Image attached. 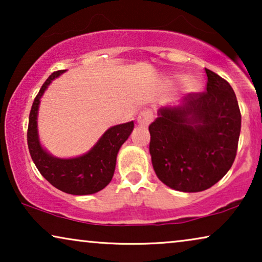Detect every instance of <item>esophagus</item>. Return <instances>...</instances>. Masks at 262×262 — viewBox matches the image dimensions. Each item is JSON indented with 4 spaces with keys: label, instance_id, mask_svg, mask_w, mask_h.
Segmentation results:
<instances>
[{
    "label": "esophagus",
    "instance_id": "1",
    "mask_svg": "<svg viewBox=\"0 0 262 262\" xmlns=\"http://www.w3.org/2000/svg\"><path fill=\"white\" fill-rule=\"evenodd\" d=\"M152 120H154V111L151 108L143 110L142 112L138 114L137 121L141 126H148Z\"/></svg>",
    "mask_w": 262,
    "mask_h": 262
}]
</instances>
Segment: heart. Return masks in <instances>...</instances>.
<instances>
[{"label":"heart","instance_id":"1","mask_svg":"<svg viewBox=\"0 0 262 262\" xmlns=\"http://www.w3.org/2000/svg\"><path fill=\"white\" fill-rule=\"evenodd\" d=\"M182 81V76H180V75H177V76H174V82H177V83H179V82ZM199 85V82L198 80H195V78H191V80H188V83H187V87L189 89H196L198 88Z\"/></svg>","mask_w":262,"mask_h":262}]
</instances>
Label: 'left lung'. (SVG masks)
<instances>
[{
    "label": "left lung",
    "mask_w": 262,
    "mask_h": 262,
    "mask_svg": "<svg viewBox=\"0 0 262 262\" xmlns=\"http://www.w3.org/2000/svg\"><path fill=\"white\" fill-rule=\"evenodd\" d=\"M205 71L206 92L188 94L178 106L161 107L149 126L154 170L164 185L181 192H202L217 184L237 151V99L224 78Z\"/></svg>",
    "instance_id": "8db88e82"
}]
</instances>
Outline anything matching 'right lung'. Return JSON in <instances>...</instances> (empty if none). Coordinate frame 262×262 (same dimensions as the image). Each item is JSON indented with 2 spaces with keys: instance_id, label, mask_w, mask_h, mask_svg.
<instances>
[{
  "instance_id": "1",
  "label": "right lung",
  "mask_w": 262,
  "mask_h": 262,
  "mask_svg": "<svg viewBox=\"0 0 262 262\" xmlns=\"http://www.w3.org/2000/svg\"><path fill=\"white\" fill-rule=\"evenodd\" d=\"M66 70L55 71L41 85L32 105L28 120L27 143L32 160L40 174L59 191L87 195L101 191L112 180L120 146L130 137L134 121L110 127L93 148L83 155L59 159L42 148L38 134V111L40 99L51 82Z\"/></svg>"
}]
</instances>
